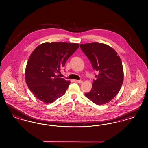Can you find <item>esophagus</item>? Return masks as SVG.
<instances>
[{
	"mask_svg": "<svg viewBox=\"0 0 148 148\" xmlns=\"http://www.w3.org/2000/svg\"><path fill=\"white\" fill-rule=\"evenodd\" d=\"M76 82H77V83H79V84H81V83H82V80H76Z\"/></svg>",
	"mask_w": 148,
	"mask_h": 148,
	"instance_id": "34e87169",
	"label": "esophagus"
}]
</instances>
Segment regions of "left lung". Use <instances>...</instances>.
<instances>
[{
	"instance_id": "left-lung-1",
	"label": "left lung",
	"mask_w": 148,
	"mask_h": 148,
	"mask_svg": "<svg viewBox=\"0 0 148 148\" xmlns=\"http://www.w3.org/2000/svg\"><path fill=\"white\" fill-rule=\"evenodd\" d=\"M80 46L94 71L99 73L90 91L85 95L97 105L107 103L119 93L123 82L121 59L115 50L106 44L93 42Z\"/></svg>"
}]
</instances>
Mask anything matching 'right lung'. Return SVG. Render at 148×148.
Returning a JSON list of instances; mask_svg holds the SVG:
<instances>
[{"mask_svg": "<svg viewBox=\"0 0 148 148\" xmlns=\"http://www.w3.org/2000/svg\"><path fill=\"white\" fill-rule=\"evenodd\" d=\"M79 47L75 43H44L32 52L25 77L28 88L38 100L52 103L65 94L71 82L56 74Z\"/></svg>", "mask_w": 148, "mask_h": 148, "instance_id": "1", "label": "right lung"}]
</instances>
